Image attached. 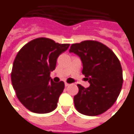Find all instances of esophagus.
I'll use <instances>...</instances> for the list:
<instances>
[{
  "instance_id": "34e87169",
  "label": "esophagus",
  "mask_w": 134,
  "mask_h": 134,
  "mask_svg": "<svg viewBox=\"0 0 134 134\" xmlns=\"http://www.w3.org/2000/svg\"><path fill=\"white\" fill-rule=\"evenodd\" d=\"M64 85H65V87H67V86H69V85H70V84H69V83H67V82H65V83H64Z\"/></svg>"
}]
</instances>
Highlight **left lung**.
I'll return each mask as SVG.
<instances>
[{
  "label": "left lung",
  "mask_w": 134,
  "mask_h": 134,
  "mask_svg": "<svg viewBox=\"0 0 134 134\" xmlns=\"http://www.w3.org/2000/svg\"><path fill=\"white\" fill-rule=\"evenodd\" d=\"M70 52L81 58L82 74L90 86L77 85L74 97L76 109L87 116H97L114 104L121 90L123 73L119 59L111 49L96 40H85L71 45Z\"/></svg>",
  "instance_id": "obj_1"
}]
</instances>
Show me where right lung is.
Instances as JSON below:
<instances>
[{
    "mask_svg": "<svg viewBox=\"0 0 134 134\" xmlns=\"http://www.w3.org/2000/svg\"><path fill=\"white\" fill-rule=\"evenodd\" d=\"M69 46L39 37L18 52L12 68V85L18 99L32 112L46 114L57 107L64 83L53 82L50 72L55 69L57 57Z\"/></svg>",
    "mask_w": 134,
    "mask_h": 134,
    "instance_id": "add662e5",
    "label": "right lung"
}]
</instances>
